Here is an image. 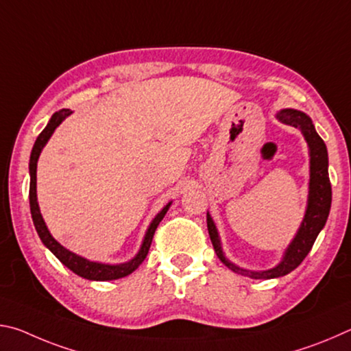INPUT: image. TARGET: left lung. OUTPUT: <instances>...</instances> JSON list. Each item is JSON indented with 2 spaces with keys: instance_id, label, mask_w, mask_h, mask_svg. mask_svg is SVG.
I'll return each mask as SVG.
<instances>
[{
  "instance_id": "obj_1",
  "label": "left lung",
  "mask_w": 351,
  "mask_h": 351,
  "mask_svg": "<svg viewBox=\"0 0 351 351\" xmlns=\"http://www.w3.org/2000/svg\"><path fill=\"white\" fill-rule=\"evenodd\" d=\"M276 117L282 123L299 128L310 148V192H308V204L306 212L302 221L299 230L294 237V240L289 243L287 251L283 254L280 263L274 268L266 271H247L240 266L234 265L232 261L226 258L221 249V241H219L217 226L213 223L212 217L207 213V230H209L210 241L215 249V254L223 263L228 266L230 271L251 278H276L289 274L299 266L304 258L311 251V247L316 241L320 230L324 229L328 218L330 207H331V184L328 178V152L322 138L317 134L316 128L313 125V121L305 112L297 111L293 108L280 110Z\"/></svg>"
}]
</instances>
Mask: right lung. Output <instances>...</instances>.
<instances>
[{"mask_svg":"<svg viewBox=\"0 0 351 351\" xmlns=\"http://www.w3.org/2000/svg\"><path fill=\"white\" fill-rule=\"evenodd\" d=\"M71 112H73L71 110H60V111L54 112L51 117V121L47 122V125L45 127L43 132L38 134V138L34 144L32 153H31V161H29V173H31V186H29V204H31L32 221H34L35 229H37L40 240L43 241V245L49 249V251L54 254L56 257L60 260L64 266H66V268L73 271L74 274L80 276L83 278H88V280H99V282L116 280V278H122L128 274H132L134 269H138V266L142 263V261L145 260L148 249H150V245H152L154 230H156L159 223L162 221L165 213H167L171 201L167 206H164V209L153 218V221L150 223V226H148L139 252L136 254L134 258L127 261V263H119V265L99 263V261H91L85 257H80V255L68 251L66 247H63L60 243H58L54 237L51 235L49 230H47L45 219L40 213V207L37 203V162H38L41 150H43V147L46 145V142L49 141L52 133L56 132V128L60 125V123L71 114Z\"/></svg>","mask_w":351,"mask_h":351,"instance_id":"right-lung-1","label":"right lung"}]
</instances>
